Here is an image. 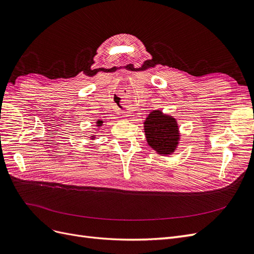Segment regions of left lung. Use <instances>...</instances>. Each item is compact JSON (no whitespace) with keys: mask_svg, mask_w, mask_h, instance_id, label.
<instances>
[{"mask_svg":"<svg viewBox=\"0 0 254 254\" xmlns=\"http://www.w3.org/2000/svg\"><path fill=\"white\" fill-rule=\"evenodd\" d=\"M146 142L162 156L173 154L181 141V132L176 118L160 110L151 112L143 122Z\"/></svg>","mask_w":254,"mask_h":254,"instance_id":"1","label":"left lung"}]
</instances>
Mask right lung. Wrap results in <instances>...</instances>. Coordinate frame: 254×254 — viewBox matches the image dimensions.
<instances>
[{"mask_svg":"<svg viewBox=\"0 0 254 254\" xmlns=\"http://www.w3.org/2000/svg\"><path fill=\"white\" fill-rule=\"evenodd\" d=\"M102 125H103V120L98 119V120L96 121V128H97V129H100V127H102ZM98 132H99V130H97V133H98ZM96 136H97V135H91V137H89V138H91V140H95Z\"/></svg>","mask_w":254,"mask_h":254,"instance_id":"obj_1","label":"right lung"}]
</instances>
